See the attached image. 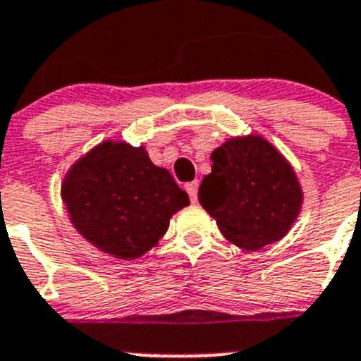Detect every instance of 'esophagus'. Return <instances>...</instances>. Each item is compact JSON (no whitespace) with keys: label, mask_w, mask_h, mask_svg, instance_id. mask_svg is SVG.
Returning <instances> with one entry per match:
<instances>
[{"label":"esophagus","mask_w":361,"mask_h":361,"mask_svg":"<svg viewBox=\"0 0 361 361\" xmlns=\"http://www.w3.org/2000/svg\"><path fill=\"white\" fill-rule=\"evenodd\" d=\"M187 192H188V196H190V201H192V203H196L197 201V181H190V183H187Z\"/></svg>","instance_id":"34e87169"}]
</instances>
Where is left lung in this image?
Listing matches in <instances>:
<instances>
[{"label": "left lung", "mask_w": 361, "mask_h": 361, "mask_svg": "<svg viewBox=\"0 0 361 361\" xmlns=\"http://www.w3.org/2000/svg\"><path fill=\"white\" fill-rule=\"evenodd\" d=\"M210 160L200 203L225 239L253 252L286 237L300 214L304 192L284 154L264 136L243 135L214 149Z\"/></svg>", "instance_id": "1"}]
</instances>
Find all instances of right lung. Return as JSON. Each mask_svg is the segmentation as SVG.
Wrapping results in <instances>:
<instances>
[{
  "mask_svg": "<svg viewBox=\"0 0 361 361\" xmlns=\"http://www.w3.org/2000/svg\"><path fill=\"white\" fill-rule=\"evenodd\" d=\"M73 228L122 261H135L165 235L171 217L188 207L167 169L151 161L144 145L102 140L77 158L61 183Z\"/></svg>",
  "mask_w": 361,
  "mask_h": 361,
  "instance_id": "1",
  "label": "right lung"
}]
</instances>
